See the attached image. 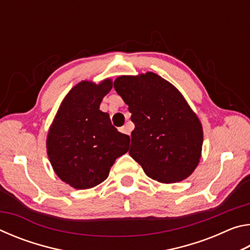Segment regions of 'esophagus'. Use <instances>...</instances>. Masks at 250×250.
<instances>
[{
	"mask_svg": "<svg viewBox=\"0 0 250 250\" xmlns=\"http://www.w3.org/2000/svg\"><path fill=\"white\" fill-rule=\"evenodd\" d=\"M120 131L122 133H125V134L130 135V128H129L128 125H125L122 126V128H120Z\"/></svg>",
	"mask_w": 250,
	"mask_h": 250,
	"instance_id": "1",
	"label": "esophagus"
}]
</instances>
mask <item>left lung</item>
<instances>
[{
	"label": "left lung",
	"mask_w": 250,
	"mask_h": 250,
	"mask_svg": "<svg viewBox=\"0 0 250 250\" xmlns=\"http://www.w3.org/2000/svg\"><path fill=\"white\" fill-rule=\"evenodd\" d=\"M113 86L135 125L129 154L146 174L160 183L191 175L202 156L203 126L180 90L152 71L119 76Z\"/></svg>",
	"instance_id": "left-lung-1"
}]
</instances>
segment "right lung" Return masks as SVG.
Segmentation results:
<instances>
[{"label":"right lung","instance_id":"right-lung-1","mask_svg":"<svg viewBox=\"0 0 250 250\" xmlns=\"http://www.w3.org/2000/svg\"><path fill=\"white\" fill-rule=\"evenodd\" d=\"M112 80H83L71 88L49 126L46 149L54 172L76 189L95 188L107 179L117 158L128 152L129 135L111 125L100 104Z\"/></svg>","mask_w":250,"mask_h":250}]
</instances>
